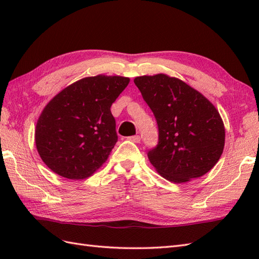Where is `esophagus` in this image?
I'll use <instances>...</instances> for the list:
<instances>
[{
    "label": "esophagus",
    "instance_id": "obj_1",
    "mask_svg": "<svg viewBox=\"0 0 259 259\" xmlns=\"http://www.w3.org/2000/svg\"><path fill=\"white\" fill-rule=\"evenodd\" d=\"M128 140L135 142V143H139L140 142V137L139 136H132V137H129Z\"/></svg>",
    "mask_w": 259,
    "mask_h": 259
}]
</instances>
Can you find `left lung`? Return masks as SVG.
Wrapping results in <instances>:
<instances>
[{
    "mask_svg": "<svg viewBox=\"0 0 259 259\" xmlns=\"http://www.w3.org/2000/svg\"><path fill=\"white\" fill-rule=\"evenodd\" d=\"M134 81L158 122L159 144L148 153L155 171L170 182L186 183L212 170L225 146L223 119L212 102L166 74Z\"/></svg>",
    "mask_w": 259,
    "mask_h": 259,
    "instance_id": "1",
    "label": "left lung"
}]
</instances>
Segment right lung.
Here are the masks:
<instances>
[{
	"label": "right lung",
	"instance_id": "right-lung-1",
	"mask_svg": "<svg viewBox=\"0 0 259 259\" xmlns=\"http://www.w3.org/2000/svg\"><path fill=\"white\" fill-rule=\"evenodd\" d=\"M130 78L97 75L64 88L36 122L40 159L59 177L83 180L99 170L118 140L110 107Z\"/></svg>",
	"mask_w": 259,
	"mask_h": 259
}]
</instances>
